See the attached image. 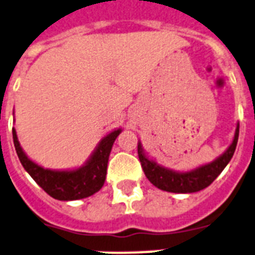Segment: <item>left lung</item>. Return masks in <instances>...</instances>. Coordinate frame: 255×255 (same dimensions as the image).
<instances>
[{
    "mask_svg": "<svg viewBox=\"0 0 255 255\" xmlns=\"http://www.w3.org/2000/svg\"><path fill=\"white\" fill-rule=\"evenodd\" d=\"M239 127L240 126L237 124L232 142L223 154H220L217 159H214L210 163L202 164L200 167L185 171V172L171 170V168L158 164L155 160L150 159L138 141V159L141 162L145 176L154 187L166 190V192H171V193H194V192L205 189L219 176L227 164L230 163L231 158L233 157V153L236 150L237 140H239Z\"/></svg>",
    "mask_w": 255,
    "mask_h": 255,
    "instance_id": "1",
    "label": "left lung"
}]
</instances>
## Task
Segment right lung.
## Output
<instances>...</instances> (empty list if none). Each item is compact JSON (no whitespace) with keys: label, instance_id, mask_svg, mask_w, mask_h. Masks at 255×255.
Listing matches in <instances>:
<instances>
[{"label":"right lung","instance_id":"1","mask_svg":"<svg viewBox=\"0 0 255 255\" xmlns=\"http://www.w3.org/2000/svg\"><path fill=\"white\" fill-rule=\"evenodd\" d=\"M122 132L121 128L111 131L102 138L91 157L81 167L74 170H50L37 164L24 153L12 128V140L19 160L24 170L50 197L59 201H75L87 198L101 189L106 179L109 155L114 141Z\"/></svg>","mask_w":255,"mask_h":255}]
</instances>
